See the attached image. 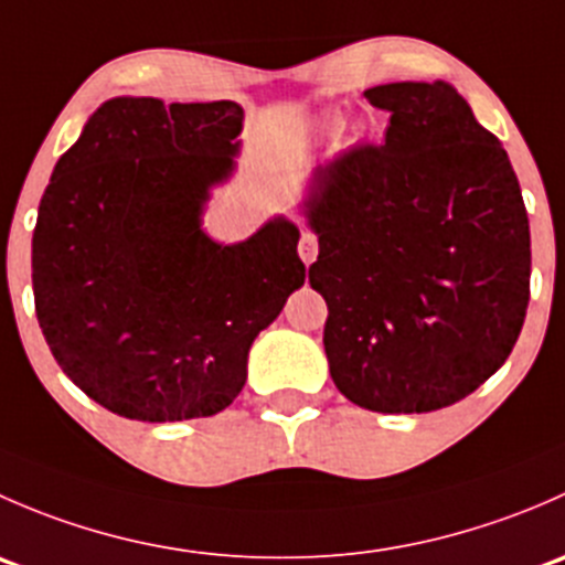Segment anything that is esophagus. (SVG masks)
<instances>
[{
  "mask_svg": "<svg viewBox=\"0 0 565 565\" xmlns=\"http://www.w3.org/2000/svg\"><path fill=\"white\" fill-rule=\"evenodd\" d=\"M298 254H300V259L306 262V265H311V262H315V259H317V254H319L317 235H311V232H303V237H300Z\"/></svg>",
  "mask_w": 565,
  "mask_h": 565,
  "instance_id": "esophagus-1",
  "label": "esophagus"
}]
</instances>
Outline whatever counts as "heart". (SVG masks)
Listing matches in <instances>:
<instances>
[{"instance_id": "1", "label": "heart", "mask_w": 565, "mask_h": 565, "mask_svg": "<svg viewBox=\"0 0 565 565\" xmlns=\"http://www.w3.org/2000/svg\"><path fill=\"white\" fill-rule=\"evenodd\" d=\"M322 125H324V128H333V125H335V117H324V119H322Z\"/></svg>"}]
</instances>
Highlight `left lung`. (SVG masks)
<instances>
[{
  "label": "left lung",
  "mask_w": 565,
  "mask_h": 565,
  "mask_svg": "<svg viewBox=\"0 0 565 565\" xmlns=\"http://www.w3.org/2000/svg\"><path fill=\"white\" fill-rule=\"evenodd\" d=\"M391 111L306 182L335 388L374 413H431L505 363L530 300V226L498 136L446 82L366 89Z\"/></svg>",
  "instance_id": "obj_1"
}]
</instances>
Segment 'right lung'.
I'll list each match as a JSON object with an SVG mask.
<instances>
[{
  "instance_id": "right-lung-1",
  "label": "right lung",
  "mask_w": 565,
  "mask_h": 565,
  "mask_svg": "<svg viewBox=\"0 0 565 565\" xmlns=\"http://www.w3.org/2000/svg\"><path fill=\"white\" fill-rule=\"evenodd\" d=\"M243 106L111 98L56 161L32 235L40 330L62 372L130 420L207 418L306 265L284 215L248 241L202 230L241 156Z\"/></svg>"
}]
</instances>
